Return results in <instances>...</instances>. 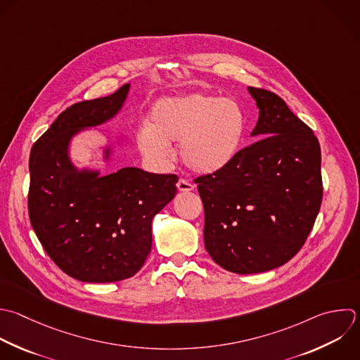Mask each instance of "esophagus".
<instances>
[{"label":"esophagus","mask_w":360,"mask_h":360,"mask_svg":"<svg viewBox=\"0 0 360 360\" xmlns=\"http://www.w3.org/2000/svg\"><path fill=\"white\" fill-rule=\"evenodd\" d=\"M177 190L181 191V193H187V191H193L194 186L190 181H187L186 179H180L177 181Z\"/></svg>","instance_id":"1"}]
</instances>
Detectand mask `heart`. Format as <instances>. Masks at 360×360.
<instances>
[{"label":"heart","instance_id":"b5f03b06","mask_svg":"<svg viewBox=\"0 0 360 360\" xmlns=\"http://www.w3.org/2000/svg\"><path fill=\"white\" fill-rule=\"evenodd\" d=\"M245 129V111L236 100L195 93L158 101L136 143L150 159L165 162L172 155L170 143L180 142L184 165L208 176L235 160Z\"/></svg>","mask_w":360,"mask_h":360}]
</instances>
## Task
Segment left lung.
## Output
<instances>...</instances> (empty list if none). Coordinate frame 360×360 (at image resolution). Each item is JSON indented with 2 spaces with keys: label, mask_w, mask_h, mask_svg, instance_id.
<instances>
[{
  "label": "left lung",
  "mask_w": 360,
  "mask_h": 360,
  "mask_svg": "<svg viewBox=\"0 0 360 360\" xmlns=\"http://www.w3.org/2000/svg\"><path fill=\"white\" fill-rule=\"evenodd\" d=\"M259 108L252 136L222 172L195 179L204 243L238 274L287 263L302 248L322 201L321 149L312 129L274 93L248 87Z\"/></svg>",
  "instance_id": "obj_1"
}]
</instances>
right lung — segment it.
Listing matches in <instances>:
<instances>
[{"mask_svg": "<svg viewBox=\"0 0 360 360\" xmlns=\"http://www.w3.org/2000/svg\"><path fill=\"white\" fill-rule=\"evenodd\" d=\"M129 87L69 107L31 150L32 228L51 259L84 283H112L138 273L152 249V219L177 193L176 174L124 167L101 176L100 170H79L70 159L73 136L114 118ZM111 152L107 146L105 160Z\"/></svg>", "mask_w": 360, "mask_h": 360, "instance_id": "obj_1", "label": "right lung"}]
</instances>
